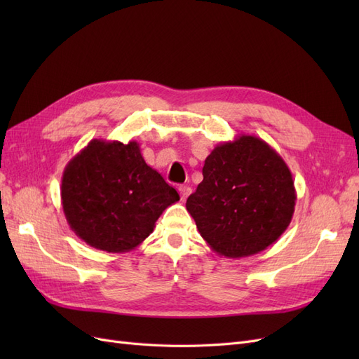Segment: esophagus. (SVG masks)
I'll use <instances>...</instances> for the list:
<instances>
[{
  "mask_svg": "<svg viewBox=\"0 0 359 359\" xmlns=\"http://www.w3.org/2000/svg\"><path fill=\"white\" fill-rule=\"evenodd\" d=\"M180 194H181V199L184 201V199H187L189 198V194L191 193V189L189 187V186H180Z\"/></svg>",
  "mask_w": 359,
  "mask_h": 359,
  "instance_id": "obj_1",
  "label": "esophagus"
}]
</instances>
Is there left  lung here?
<instances>
[{
  "instance_id": "1",
  "label": "left lung",
  "mask_w": 359,
  "mask_h": 359,
  "mask_svg": "<svg viewBox=\"0 0 359 359\" xmlns=\"http://www.w3.org/2000/svg\"><path fill=\"white\" fill-rule=\"evenodd\" d=\"M203 180L186 208L198 231L220 256H253L276 243L290 224L297 191L276 149L241 135L206 157Z\"/></svg>"
}]
</instances>
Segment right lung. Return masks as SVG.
Masks as SVG:
<instances>
[{"instance_id":"add662e5","label":"right lung","mask_w":359,"mask_h":359,"mask_svg":"<svg viewBox=\"0 0 359 359\" xmlns=\"http://www.w3.org/2000/svg\"><path fill=\"white\" fill-rule=\"evenodd\" d=\"M177 190L148 166L136 140L93 139L64 169L61 203L72 231L88 245L126 253L153 233Z\"/></svg>"}]
</instances>
